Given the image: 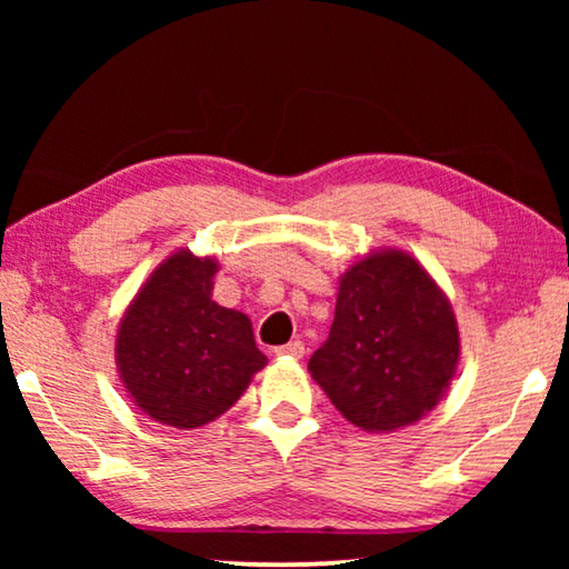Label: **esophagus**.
Instances as JSON below:
<instances>
[{
	"label": "esophagus",
	"mask_w": 569,
	"mask_h": 569,
	"mask_svg": "<svg viewBox=\"0 0 569 569\" xmlns=\"http://www.w3.org/2000/svg\"><path fill=\"white\" fill-rule=\"evenodd\" d=\"M274 355H287V357H295V360H300L302 355H306V345H302V341H290V345H282V347H277L274 349Z\"/></svg>",
	"instance_id": "esophagus-1"
}]
</instances>
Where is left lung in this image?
Instances as JSON below:
<instances>
[{
	"instance_id": "obj_1",
	"label": "left lung",
	"mask_w": 569,
	"mask_h": 569,
	"mask_svg": "<svg viewBox=\"0 0 569 569\" xmlns=\"http://www.w3.org/2000/svg\"><path fill=\"white\" fill-rule=\"evenodd\" d=\"M456 362L446 295L411 256L383 251L341 277L329 339L308 370L349 422L393 432L438 403Z\"/></svg>"
}]
</instances>
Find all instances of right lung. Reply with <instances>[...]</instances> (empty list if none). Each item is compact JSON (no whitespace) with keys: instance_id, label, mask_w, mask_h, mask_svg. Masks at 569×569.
I'll return each instance as SVG.
<instances>
[{"instance_id":"add662e5","label":"right lung","mask_w":569,"mask_h":569,"mask_svg":"<svg viewBox=\"0 0 569 569\" xmlns=\"http://www.w3.org/2000/svg\"><path fill=\"white\" fill-rule=\"evenodd\" d=\"M217 263L170 256L142 287L116 337L131 399L154 422L191 430L224 415L267 365L248 316L212 300Z\"/></svg>"}]
</instances>
